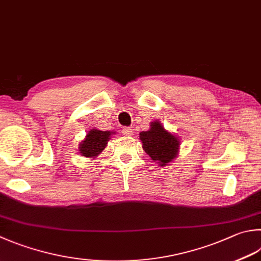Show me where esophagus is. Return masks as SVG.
Listing matches in <instances>:
<instances>
[{"label":"esophagus","instance_id":"esophagus-1","mask_svg":"<svg viewBox=\"0 0 261 261\" xmlns=\"http://www.w3.org/2000/svg\"><path fill=\"white\" fill-rule=\"evenodd\" d=\"M121 133H122V135H125V136H133V135H134V133H133V129L130 128V127H125Z\"/></svg>","mask_w":261,"mask_h":261}]
</instances>
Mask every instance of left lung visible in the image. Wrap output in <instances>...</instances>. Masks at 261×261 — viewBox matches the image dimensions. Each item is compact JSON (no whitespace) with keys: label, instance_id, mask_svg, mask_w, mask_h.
I'll return each instance as SVG.
<instances>
[{"label":"left lung","instance_id":"1","mask_svg":"<svg viewBox=\"0 0 261 261\" xmlns=\"http://www.w3.org/2000/svg\"><path fill=\"white\" fill-rule=\"evenodd\" d=\"M150 126L149 130L140 133L142 147L152 160L162 167L167 166L178 154L179 139L166 130L158 120L152 121Z\"/></svg>","mask_w":261,"mask_h":261}]
</instances>
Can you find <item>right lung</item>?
Listing matches in <instances>:
<instances>
[{
	"label": "right lung",
	"mask_w": 261,
	"mask_h": 261,
	"mask_svg": "<svg viewBox=\"0 0 261 261\" xmlns=\"http://www.w3.org/2000/svg\"><path fill=\"white\" fill-rule=\"evenodd\" d=\"M112 134H115V132H103L95 128L91 129L78 146L80 147V153L86 158L95 159L105 150Z\"/></svg>",
	"instance_id": "obj_1"
}]
</instances>
